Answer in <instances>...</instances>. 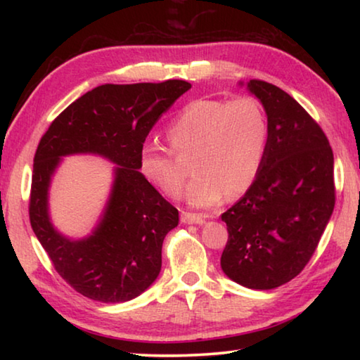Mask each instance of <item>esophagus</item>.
I'll use <instances>...</instances> for the list:
<instances>
[{"mask_svg":"<svg viewBox=\"0 0 360 360\" xmlns=\"http://www.w3.org/2000/svg\"><path fill=\"white\" fill-rule=\"evenodd\" d=\"M181 222L187 225H202L205 222V216L192 214V212H182Z\"/></svg>","mask_w":360,"mask_h":360,"instance_id":"34e87169","label":"esophagus"}]
</instances>
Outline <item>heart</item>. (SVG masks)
Listing matches in <instances>:
<instances>
[{"mask_svg":"<svg viewBox=\"0 0 360 360\" xmlns=\"http://www.w3.org/2000/svg\"><path fill=\"white\" fill-rule=\"evenodd\" d=\"M168 138L179 155H192L197 174L186 198L195 208H210L249 191L260 172L268 139V122L260 103L249 96L231 101L202 98L191 101L176 115ZM144 178L168 197H179L186 182L172 149L146 141L139 150Z\"/></svg>","mask_w":360,"mask_h":360,"instance_id":"heart-1","label":"heart"}]
</instances>
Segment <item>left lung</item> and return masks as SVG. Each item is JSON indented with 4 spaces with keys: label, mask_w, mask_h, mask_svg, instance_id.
I'll return each instance as SVG.
<instances>
[{
    "label": "left lung",
    "mask_w": 360,
    "mask_h": 360,
    "mask_svg": "<svg viewBox=\"0 0 360 360\" xmlns=\"http://www.w3.org/2000/svg\"><path fill=\"white\" fill-rule=\"evenodd\" d=\"M240 85L264 106L268 139L254 184L222 214L229 241L221 266L231 281L268 290L303 270L330 221L333 152L289 94L257 79Z\"/></svg>",
    "instance_id": "8db88e82"
}]
</instances>
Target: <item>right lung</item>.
<instances>
[{"label":"right lung","mask_w":360,"mask_h":360,"mask_svg":"<svg viewBox=\"0 0 360 360\" xmlns=\"http://www.w3.org/2000/svg\"><path fill=\"white\" fill-rule=\"evenodd\" d=\"M192 85L106 84L65 109L34 154L30 222L53 266L72 289L103 303L129 302L155 281L162 245L179 212L139 172V150L152 127ZM98 155L115 163L113 184L94 230L71 239L48 211L53 174L68 155Z\"/></svg>","instance_id":"right-lung-1"}]
</instances>
